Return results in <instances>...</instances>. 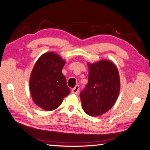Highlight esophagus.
Returning a JSON list of instances; mask_svg holds the SVG:
<instances>
[{"mask_svg": "<svg viewBox=\"0 0 150 150\" xmlns=\"http://www.w3.org/2000/svg\"><path fill=\"white\" fill-rule=\"evenodd\" d=\"M79 91V86L78 85H76L74 88H73L72 89V92L73 93V94H78Z\"/></svg>", "mask_w": 150, "mask_h": 150, "instance_id": "esophagus-1", "label": "esophagus"}]
</instances>
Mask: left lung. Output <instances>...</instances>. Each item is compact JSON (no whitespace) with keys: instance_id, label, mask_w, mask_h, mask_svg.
<instances>
[{"instance_id":"1","label":"left lung","mask_w":150,"mask_h":150,"mask_svg":"<svg viewBox=\"0 0 150 150\" xmlns=\"http://www.w3.org/2000/svg\"><path fill=\"white\" fill-rule=\"evenodd\" d=\"M88 83L80 92L83 109L91 116L101 115L117 100L120 90L118 70L108 60L88 64Z\"/></svg>"}]
</instances>
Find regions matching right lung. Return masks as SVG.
Listing matches in <instances>:
<instances>
[{"label":"right lung","mask_w":150,"mask_h":150,"mask_svg":"<svg viewBox=\"0 0 150 150\" xmlns=\"http://www.w3.org/2000/svg\"><path fill=\"white\" fill-rule=\"evenodd\" d=\"M65 61L54 52L43 54L36 62L30 77V92L36 105L53 110L69 94L70 88L62 74Z\"/></svg>","instance_id":"add662e5"}]
</instances>
